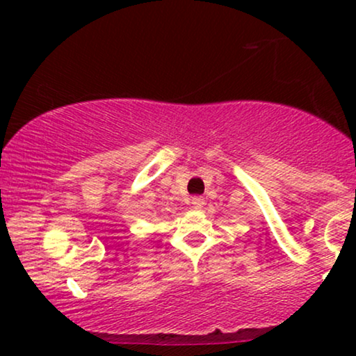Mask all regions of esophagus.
Returning a JSON list of instances; mask_svg holds the SVG:
<instances>
[{
  "mask_svg": "<svg viewBox=\"0 0 356 356\" xmlns=\"http://www.w3.org/2000/svg\"><path fill=\"white\" fill-rule=\"evenodd\" d=\"M191 204H193L194 209H202L204 204H206V201H204V199H202L201 196H194V197L191 199Z\"/></svg>",
  "mask_w": 356,
  "mask_h": 356,
  "instance_id": "obj_1",
  "label": "esophagus"
}]
</instances>
